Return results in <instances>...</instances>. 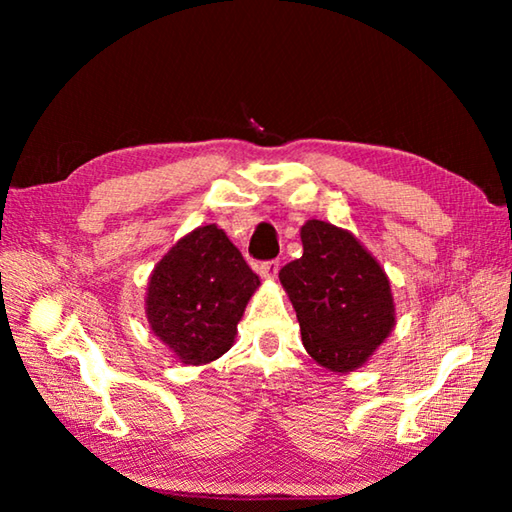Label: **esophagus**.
Instances as JSON below:
<instances>
[{"label": "esophagus", "mask_w": 512, "mask_h": 512, "mask_svg": "<svg viewBox=\"0 0 512 512\" xmlns=\"http://www.w3.org/2000/svg\"><path fill=\"white\" fill-rule=\"evenodd\" d=\"M277 271H280V264H277V262H264V264L257 266L259 277H262V280H268V282L275 280Z\"/></svg>", "instance_id": "obj_1"}]
</instances>
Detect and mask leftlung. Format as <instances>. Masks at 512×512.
Masks as SVG:
<instances>
[{
  "label": "left lung",
  "instance_id": "8db88e82",
  "mask_svg": "<svg viewBox=\"0 0 512 512\" xmlns=\"http://www.w3.org/2000/svg\"><path fill=\"white\" fill-rule=\"evenodd\" d=\"M302 257L280 271L302 345L329 372L366 366L395 327L391 280L350 230L318 219L300 228Z\"/></svg>",
  "mask_w": 512,
  "mask_h": 512
}]
</instances>
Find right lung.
I'll use <instances>...</instances> for the list:
<instances>
[{
  "instance_id": "obj_1",
  "label": "right lung",
  "mask_w": 512,
  "mask_h": 512,
  "mask_svg": "<svg viewBox=\"0 0 512 512\" xmlns=\"http://www.w3.org/2000/svg\"><path fill=\"white\" fill-rule=\"evenodd\" d=\"M257 289L259 277L228 235L216 223L201 225L153 266L146 320L180 363L203 366L232 348Z\"/></svg>"
}]
</instances>
